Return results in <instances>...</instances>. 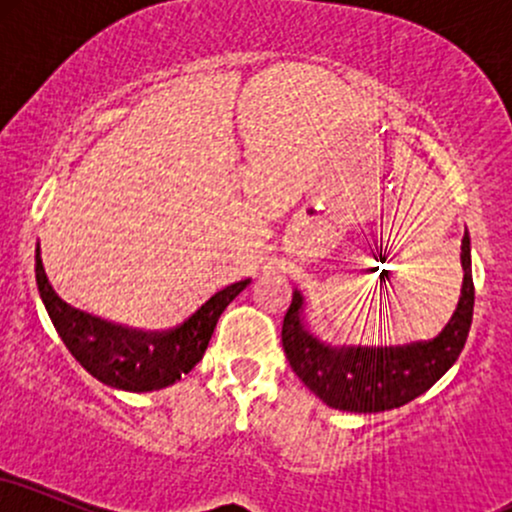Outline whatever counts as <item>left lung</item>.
Masks as SVG:
<instances>
[{
    "mask_svg": "<svg viewBox=\"0 0 512 512\" xmlns=\"http://www.w3.org/2000/svg\"><path fill=\"white\" fill-rule=\"evenodd\" d=\"M462 296L445 330L436 339L407 346H337L322 344L303 322V296L293 291L281 327V344L293 373L327 407L356 414L397 409L424 395L448 373L462 354L474 313L469 233L462 236Z\"/></svg>",
    "mask_w": 512,
    "mask_h": 512,
    "instance_id": "1",
    "label": "left lung"
}]
</instances>
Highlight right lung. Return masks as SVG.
I'll return each mask as SVG.
<instances>
[{"mask_svg":"<svg viewBox=\"0 0 512 512\" xmlns=\"http://www.w3.org/2000/svg\"><path fill=\"white\" fill-rule=\"evenodd\" d=\"M35 281L52 325L76 361L101 383L127 392H151L173 385L202 361L226 305L250 279L214 293L195 315L168 332H139L72 308L57 296L35 250Z\"/></svg>","mask_w":512,"mask_h":512,"instance_id":"add662e5","label":"right lung"}]
</instances>
